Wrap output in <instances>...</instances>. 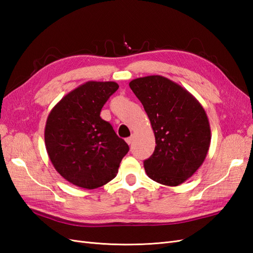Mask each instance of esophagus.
<instances>
[{
	"instance_id": "1",
	"label": "esophagus",
	"mask_w": 253,
	"mask_h": 253,
	"mask_svg": "<svg viewBox=\"0 0 253 253\" xmlns=\"http://www.w3.org/2000/svg\"><path fill=\"white\" fill-rule=\"evenodd\" d=\"M133 139H134V136H130V137H127V138L126 139V143H127L128 145H131V144L133 143Z\"/></svg>"
}]
</instances>
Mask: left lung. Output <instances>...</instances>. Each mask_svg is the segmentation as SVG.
<instances>
[{
  "mask_svg": "<svg viewBox=\"0 0 253 253\" xmlns=\"http://www.w3.org/2000/svg\"><path fill=\"white\" fill-rule=\"evenodd\" d=\"M128 84L155 132L157 146L144 161L146 174L165 186H179L199 169L211 146L205 109L189 91L163 76L140 77Z\"/></svg>",
  "mask_w": 253,
  "mask_h": 253,
  "instance_id": "obj_1",
  "label": "left lung"
}]
</instances>
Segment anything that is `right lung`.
<instances>
[{"label":"right lung","instance_id":"1","mask_svg":"<svg viewBox=\"0 0 253 253\" xmlns=\"http://www.w3.org/2000/svg\"><path fill=\"white\" fill-rule=\"evenodd\" d=\"M115 82H87L62 97L48 115L45 145L49 159L65 180L95 189L116 177L128 146L100 114L118 90Z\"/></svg>","mask_w":253,"mask_h":253}]
</instances>
